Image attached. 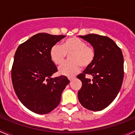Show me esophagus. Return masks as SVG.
<instances>
[{
	"mask_svg": "<svg viewBox=\"0 0 135 135\" xmlns=\"http://www.w3.org/2000/svg\"><path fill=\"white\" fill-rule=\"evenodd\" d=\"M74 78H74V77H69V80H70V81H73V80H74Z\"/></svg>",
	"mask_w": 135,
	"mask_h": 135,
	"instance_id": "esophagus-1",
	"label": "esophagus"
}]
</instances>
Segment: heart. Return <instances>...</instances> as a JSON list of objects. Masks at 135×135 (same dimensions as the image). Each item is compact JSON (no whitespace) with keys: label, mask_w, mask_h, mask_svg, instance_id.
I'll use <instances>...</instances> for the list:
<instances>
[{"label":"heart","mask_w":135,"mask_h":135,"mask_svg":"<svg viewBox=\"0 0 135 135\" xmlns=\"http://www.w3.org/2000/svg\"><path fill=\"white\" fill-rule=\"evenodd\" d=\"M70 54L66 62L59 68L60 74L73 76L80 72L81 66L87 68L93 63L95 51L93 47L77 37H72L64 40L61 46L55 44L51 47L50 56L55 65H61L65 61L66 54Z\"/></svg>","instance_id":"1"}]
</instances>
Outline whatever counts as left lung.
<instances>
[{
    "label": "left lung",
    "instance_id": "8db88e82",
    "mask_svg": "<svg viewBox=\"0 0 135 135\" xmlns=\"http://www.w3.org/2000/svg\"><path fill=\"white\" fill-rule=\"evenodd\" d=\"M89 42L95 51L93 63L77 76L82 83L78 93L84 108L100 111L115 99L122 88L123 75V56L121 49L111 38L95 34L79 36ZM93 76L91 80L85 75Z\"/></svg>",
    "mask_w": 135,
    "mask_h": 135
}]
</instances>
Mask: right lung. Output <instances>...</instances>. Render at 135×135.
<instances>
[{"label":"right lung","instance_id":"add662e5","mask_svg":"<svg viewBox=\"0 0 135 135\" xmlns=\"http://www.w3.org/2000/svg\"><path fill=\"white\" fill-rule=\"evenodd\" d=\"M65 37L36 34L20 44L16 51L12 69L13 89L21 103L36 114H46L55 109L70 82L65 76L51 77L57 69L50 58V50Z\"/></svg>","mask_w":135,"mask_h":135}]
</instances>
